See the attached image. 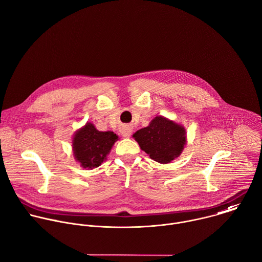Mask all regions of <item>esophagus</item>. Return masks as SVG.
Wrapping results in <instances>:
<instances>
[{
  "label": "esophagus",
  "mask_w": 262,
  "mask_h": 262,
  "mask_svg": "<svg viewBox=\"0 0 262 262\" xmlns=\"http://www.w3.org/2000/svg\"><path fill=\"white\" fill-rule=\"evenodd\" d=\"M120 134H121L122 137H124V138H129L130 135H132V128H130V126H128V125L122 126L121 129H120Z\"/></svg>",
  "instance_id": "34e87169"
}]
</instances>
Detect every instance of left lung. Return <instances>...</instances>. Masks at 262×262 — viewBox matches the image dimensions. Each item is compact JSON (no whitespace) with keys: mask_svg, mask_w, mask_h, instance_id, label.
Returning a JSON list of instances; mask_svg holds the SVG:
<instances>
[{"mask_svg":"<svg viewBox=\"0 0 262 262\" xmlns=\"http://www.w3.org/2000/svg\"><path fill=\"white\" fill-rule=\"evenodd\" d=\"M133 138L151 159L162 164L179 157L187 143L185 127L163 116L154 117Z\"/></svg>","mask_w":262,"mask_h":262,"instance_id":"8db88e82","label":"left lung"}]
</instances>
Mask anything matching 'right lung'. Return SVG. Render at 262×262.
Here are the masks:
<instances>
[{
  "mask_svg": "<svg viewBox=\"0 0 262 262\" xmlns=\"http://www.w3.org/2000/svg\"><path fill=\"white\" fill-rule=\"evenodd\" d=\"M117 140L113 132H100L92 122H86L73 136V155L83 168L93 169L107 159Z\"/></svg>",
  "mask_w": 262,
  "mask_h": 262,
  "instance_id": "right-lung-1",
  "label": "right lung"
}]
</instances>
